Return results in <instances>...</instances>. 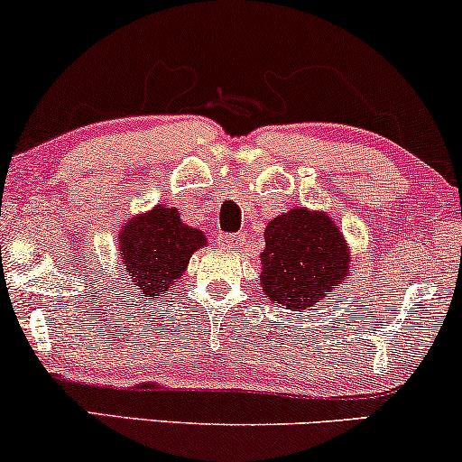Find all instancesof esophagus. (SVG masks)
<instances>
[{
  "mask_svg": "<svg viewBox=\"0 0 462 462\" xmlns=\"http://www.w3.org/2000/svg\"><path fill=\"white\" fill-rule=\"evenodd\" d=\"M244 242L242 233H220L218 236V246L222 248H237Z\"/></svg>",
  "mask_w": 462,
  "mask_h": 462,
  "instance_id": "obj_1",
  "label": "esophagus"
}]
</instances>
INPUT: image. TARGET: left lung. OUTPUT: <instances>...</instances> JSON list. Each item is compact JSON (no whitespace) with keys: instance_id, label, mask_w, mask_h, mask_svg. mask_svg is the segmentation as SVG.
<instances>
[{"instance_id":"1","label":"left lung","mask_w":462,"mask_h":462,"mask_svg":"<svg viewBox=\"0 0 462 462\" xmlns=\"http://www.w3.org/2000/svg\"><path fill=\"white\" fill-rule=\"evenodd\" d=\"M349 259L343 236L326 214L291 209L267 222L261 284L274 304L301 315L343 282Z\"/></svg>"}]
</instances>
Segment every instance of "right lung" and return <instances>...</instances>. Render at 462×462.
Instances as JSON below:
<instances>
[{"label":"right lung","mask_w":462,"mask_h":462,"mask_svg":"<svg viewBox=\"0 0 462 462\" xmlns=\"http://www.w3.org/2000/svg\"><path fill=\"white\" fill-rule=\"evenodd\" d=\"M119 257L130 282L145 298L167 293L184 274L205 236L180 220L178 209L158 205L150 214L136 216L119 233Z\"/></svg>","instance_id":"obj_1"}]
</instances>
